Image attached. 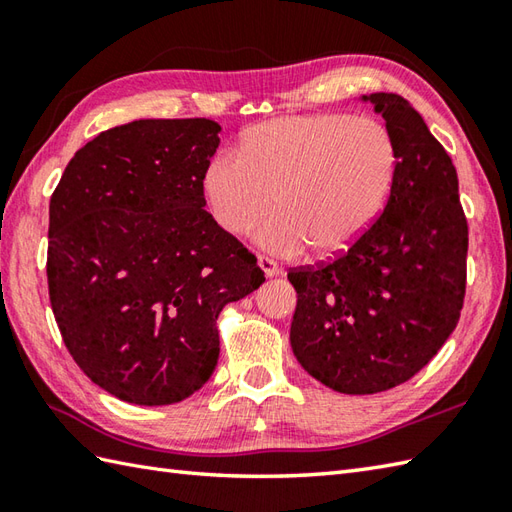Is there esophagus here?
Wrapping results in <instances>:
<instances>
[{"mask_svg":"<svg viewBox=\"0 0 512 512\" xmlns=\"http://www.w3.org/2000/svg\"><path fill=\"white\" fill-rule=\"evenodd\" d=\"M257 264H259V268L264 270L266 277H277L281 273V268H279V264L275 262V259H270L266 255H259L257 257Z\"/></svg>","mask_w":512,"mask_h":512,"instance_id":"obj_1","label":"esophagus"}]
</instances>
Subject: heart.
I'll list each match as a JSON object with an SVG mask.
<instances>
[{
	"mask_svg": "<svg viewBox=\"0 0 512 512\" xmlns=\"http://www.w3.org/2000/svg\"><path fill=\"white\" fill-rule=\"evenodd\" d=\"M396 147L383 123L347 114H299L259 123L237 151L215 156L202 195L217 226L242 237L279 211L259 244L277 255L345 253L383 211Z\"/></svg>",
	"mask_w": 512,
	"mask_h": 512,
	"instance_id": "1",
	"label": "heart"
}]
</instances>
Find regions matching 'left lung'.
Wrapping results in <instances>:
<instances>
[{"label": "left lung", "mask_w": 512, "mask_h": 512, "mask_svg": "<svg viewBox=\"0 0 512 512\" xmlns=\"http://www.w3.org/2000/svg\"><path fill=\"white\" fill-rule=\"evenodd\" d=\"M363 99L396 147L389 200L345 253L288 270L292 352L319 383L356 396L407 383L438 354L460 321L469 250L447 151L402 96Z\"/></svg>", "instance_id": "8db88e82"}]
</instances>
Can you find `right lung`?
I'll return each mask as SVG.
<instances>
[{"label":"right lung","instance_id":"1","mask_svg":"<svg viewBox=\"0 0 512 512\" xmlns=\"http://www.w3.org/2000/svg\"><path fill=\"white\" fill-rule=\"evenodd\" d=\"M209 118H151L76 151L50 198L48 290L74 363L134 405H173L217 365V317L264 284L204 211Z\"/></svg>","mask_w":512,"mask_h":512}]
</instances>
